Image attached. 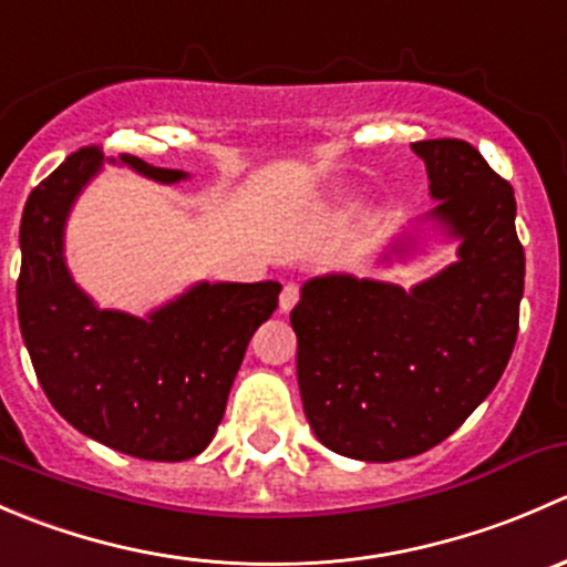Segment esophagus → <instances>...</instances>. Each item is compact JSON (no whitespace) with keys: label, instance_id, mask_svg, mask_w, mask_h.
Returning <instances> with one entry per match:
<instances>
[{"label":"esophagus","instance_id":"esophagus-1","mask_svg":"<svg viewBox=\"0 0 567 567\" xmlns=\"http://www.w3.org/2000/svg\"><path fill=\"white\" fill-rule=\"evenodd\" d=\"M296 301H299V285L288 282L282 288V293H279V312H290L296 307Z\"/></svg>","mask_w":567,"mask_h":567}]
</instances>
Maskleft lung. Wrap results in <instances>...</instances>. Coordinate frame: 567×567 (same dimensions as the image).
<instances>
[{
  "label": "left lung",
  "instance_id": "obj_1",
  "mask_svg": "<svg viewBox=\"0 0 567 567\" xmlns=\"http://www.w3.org/2000/svg\"><path fill=\"white\" fill-rule=\"evenodd\" d=\"M411 151L439 199L427 221L458 238V260L411 290L326 274L301 285L290 312L312 433L357 461L411 458L458 431L502 379L518 334L524 247L513 186L463 140Z\"/></svg>",
  "mask_w": 567,
  "mask_h": 567
}]
</instances>
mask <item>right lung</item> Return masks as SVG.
<instances>
[{"label":"right lung","mask_w":567,"mask_h":567,"mask_svg":"<svg viewBox=\"0 0 567 567\" xmlns=\"http://www.w3.org/2000/svg\"><path fill=\"white\" fill-rule=\"evenodd\" d=\"M114 162V158H109ZM104 153L82 147L32 188L21 214L19 326L45 398L76 431L142 461H188L225 416L227 394L279 282H197L147 318L99 310L65 266V221ZM158 183L188 177L136 156Z\"/></svg>","instance_id":"right-lung-1"}]
</instances>
